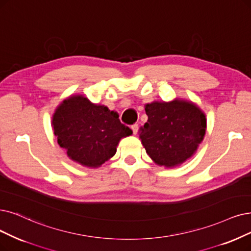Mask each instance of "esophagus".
Here are the masks:
<instances>
[{
  "instance_id": "34e87169",
  "label": "esophagus",
  "mask_w": 251,
  "mask_h": 251,
  "mask_svg": "<svg viewBox=\"0 0 251 251\" xmlns=\"http://www.w3.org/2000/svg\"><path fill=\"white\" fill-rule=\"evenodd\" d=\"M132 129H133V133H134L135 135H137V133H138V129H139V126H138L137 124L133 125V126H132Z\"/></svg>"
}]
</instances>
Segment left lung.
Returning <instances> with one entry per match:
<instances>
[{"mask_svg":"<svg viewBox=\"0 0 251 251\" xmlns=\"http://www.w3.org/2000/svg\"><path fill=\"white\" fill-rule=\"evenodd\" d=\"M147 123L139 137L147 154L158 166L173 168L192 157L203 141L207 120L196 104L176 99L145 105Z\"/></svg>","mask_w":251,"mask_h":251,"instance_id":"8db88e82","label":"left lung"}]
</instances>
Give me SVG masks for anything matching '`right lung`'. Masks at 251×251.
I'll list each match as a JSON object with an SVG mask.
<instances>
[{"instance_id": "add662e5", "label": "right lung", "mask_w": 251, "mask_h": 251, "mask_svg": "<svg viewBox=\"0 0 251 251\" xmlns=\"http://www.w3.org/2000/svg\"><path fill=\"white\" fill-rule=\"evenodd\" d=\"M52 127L68 156L89 168L102 166L115 154L120 139L133 134L120 123L117 112L80 95L69 97L57 106Z\"/></svg>"}]
</instances>
